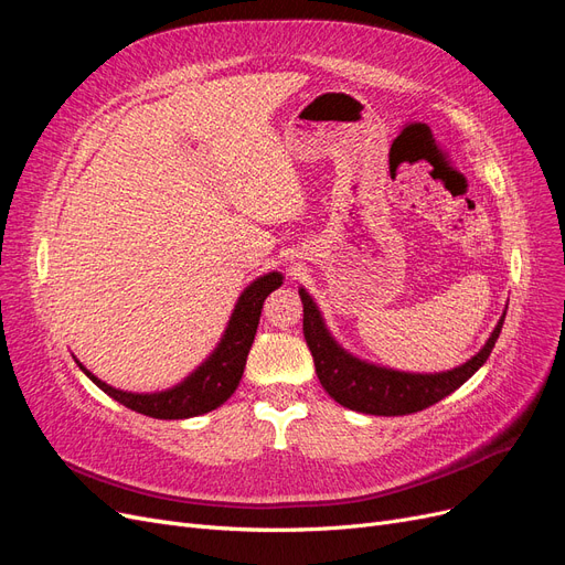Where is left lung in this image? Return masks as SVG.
<instances>
[{
  "mask_svg": "<svg viewBox=\"0 0 565 565\" xmlns=\"http://www.w3.org/2000/svg\"><path fill=\"white\" fill-rule=\"evenodd\" d=\"M299 297L303 303V337L306 344L311 349L316 374L322 388L328 391L339 405L355 409V413L380 417L413 415L450 396L455 388L465 384L471 374L488 361L494 341H498L502 332L507 316L504 311L498 328L492 330L490 339L486 341V347L465 365L438 374H415L372 365L361 361V358L347 353L332 339L328 328H324L322 316L309 292L299 289Z\"/></svg>",
  "mask_w": 565,
  "mask_h": 565,
  "instance_id": "1",
  "label": "left lung"
}]
</instances>
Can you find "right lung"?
Returning <instances> with one entry per match:
<instances>
[{
	"instance_id": "1",
	"label": "right lung",
	"mask_w": 565,
	"mask_h": 565,
	"mask_svg": "<svg viewBox=\"0 0 565 565\" xmlns=\"http://www.w3.org/2000/svg\"><path fill=\"white\" fill-rule=\"evenodd\" d=\"M282 285L280 273H268V276L256 278L235 303V311L228 320V328L221 337L214 353L204 361L191 377L183 380L179 386L167 388L160 393H129L108 386L84 367L79 361V370L110 398L122 403L125 407L156 419H188L210 413L218 405H224L233 391L243 380L247 353L259 328V318L266 297Z\"/></svg>"
}]
</instances>
